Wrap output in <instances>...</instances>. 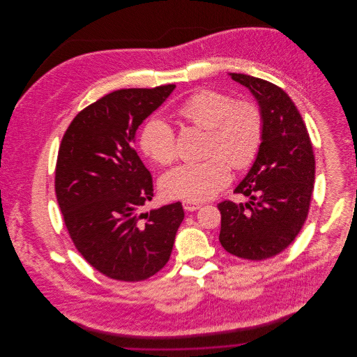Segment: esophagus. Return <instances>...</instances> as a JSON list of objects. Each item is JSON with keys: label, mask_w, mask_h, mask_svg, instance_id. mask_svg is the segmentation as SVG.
Masks as SVG:
<instances>
[{"label": "esophagus", "mask_w": 357, "mask_h": 357, "mask_svg": "<svg viewBox=\"0 0 357 357\" xmlns=\"http://www.w3.org/2000/svg\"><path fill=\"white\" fill-rule=\"evenodd\" d=\"M183 207H184L185 211H195V210L201 208V204H197V202H191V201H184Z\"/></svg>", "instance_id": "obj_1"}]
</instances>
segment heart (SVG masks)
Masks as SVG:
<instances>
[{
    "mask_svg": "<svg viewBox=\"0 0 357 357\" xmlns=\"http://www.w3.org/2000/svg\"><path fill=\"white\" fill-rule=\"evenodd\" d=\"M176 111L208 132L206 153L211 158L172 169L162 177L160 190L170 199L207 201L229 184V166L243 170L255 162L264 137L262 112L255 102H236L234 96L211 89L195 92ZM140 147L155 163H172L177 150L170 123L159 116L147 119L140 132Z\"/></svg>",
    "mask_w": 357,
    "mask_h": 357,
    "instance_id": "obj_1",
    "label": "heart"
}]
</instances>
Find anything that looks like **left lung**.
I'll list each match as a JSON object with an SVG mask.
<instances>
[{"mask_svg": "<svg viewBox=\"0 0 357 357\" xmlns=\"http://www.w3.org/2000/svg\"><path fill=\"white\" fill-rule=\"evenodd\" d=\"M257 99L264 137L252 169L235 188L248 204L224 201L220 243L231 255L259 261L283 252L300 234L314 183V155L305 123L289 95L272 82L231 73Z\"/></svg>", "mask_w": 357, "mask_h": 357, "instance_id": "obj_1", "label": "left lung"}]
</instances>
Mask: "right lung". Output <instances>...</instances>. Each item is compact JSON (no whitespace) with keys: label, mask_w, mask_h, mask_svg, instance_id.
Instances as JSON below:
<instances>
[{"label":"right lung","mask_w":357,"mask_h":357,"mask_svg":"<svg viewBox=\"0 0 357 357\" xmlns=\"http://www.w3.org/2000/svg\"><path fill=\"white\" fill-rule=\"evenodd\" d=\"M174 88L108 93L79 111L61 139L54 191L66 228L81 255L115 280L159 272L184 218L180 202L142 211L153 177L133 149L137 128Z\"/></svg>","instance_id":"add662e5"}]
</instances>
